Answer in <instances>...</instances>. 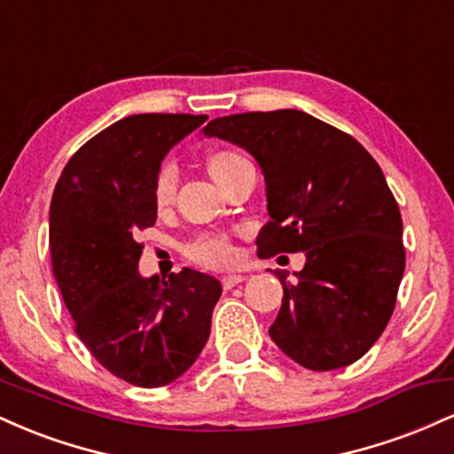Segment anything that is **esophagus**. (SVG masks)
I'll return each mask as SVG.
<instances>
[{"label":"esophagus","mask_w":454,"mask_h":454,"mask_svg":"<svg viewBox=\"0 0 454 454\" xmlns=\"http://www.w3.org/2000/svg\"><path fill=\"white\" fill-rule=\"evenodd\" d=\"M241 281H245L243 275H223L222 286H223V290H231L237 284H241Z\"/></svg>","instance_id":"esophagus-1"}]
</instances>
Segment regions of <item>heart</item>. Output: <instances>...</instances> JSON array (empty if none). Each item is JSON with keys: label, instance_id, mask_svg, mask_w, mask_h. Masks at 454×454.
I'll list each match as a JSON object with an SVG mask.
<instances>
[{"label": "heart", "instance_id": "obj_1", "mask_svg": "<svg viewBox=\"0 0 454 454\" xmlns=\"http://www.w3.org/2000/svg\"><path fill=\"white\" fill-rule=\"evenodd\" d=\"M249 161L245 155L239 153V151L232 149H215L207 155L205 160V168L209 176L213 179L220 190L226 187L228 181L232 179L243 166H247ZM175 198V176L168 168H164L158 175L153 185V205L158 211L168 209L170 202ZM187 258L194 260V262L202 264V267H211V269H222L232 264L234 260V247L231 241L223 237H215V234H202L198 237L185 247Z\"/></svg>", "mask_w": 454, "mask_h": 454}]
</instances>
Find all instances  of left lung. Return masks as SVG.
Segmentation results:
<instances>
[{
  "label": "left lung",
  "mask_w": 454,
  "mask_h": 454,
  "mask_svg": "<svg viewBox=\"0 0 454 454\" xmlns=\"http://www.w3.org/2000/svg\"><path fill=\"white\" fill-rule=\"evenodd\" d=\"M202 134L245 149L262 170L270 222L258 256L305 252L293 284L275 270L284 299L270 340L311 372L358 361L387 328L405 269L401 213L378 161L293 108L213 119Z\"/></svg>",
  "instance_id": "1"
}]
</instances>
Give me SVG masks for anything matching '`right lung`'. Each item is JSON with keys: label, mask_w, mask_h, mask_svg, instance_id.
I'll return each instance as SVG.
<instances>
[{"label": "right lung", "mask_w": 454, "mask_h": 454, "mask_svg": "<svg viewBox=\"0 0 454 454\" xmlns=\"http://www.w3.org/2000/svg\"><path fill=\"white\" fill-rule=\"evenodd\" d=\"M207 114H129L72 155L49 213L53 273L76 335L113 376L134 387L175 382L211 333L222 284L184 269L143 278L138 232L153 226L161 160Z\"/></svg>", "instance_id": "obj_1"}]
</instances>
